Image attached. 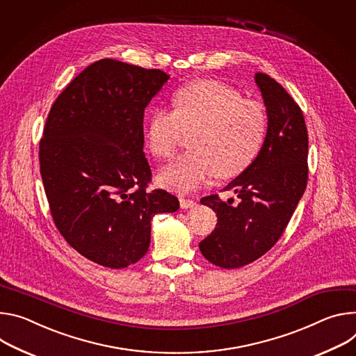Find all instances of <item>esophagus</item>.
I'll return each instance as SVG.
<instances>
[{
    "label": "esophagus",
    "mask_w": 356,
    "mask_h": 356,
    "mask_svg": "<svg viewBox=\"0 0 356 356\" xmlns=\"http://www.w3.org/2000/svg\"><path fill=\"white\" fill-rule=\"evenodd\" d=\"M179 205L182 209H189V208H193L196 207V202L192 201V200H185V198H179Z\"/></svg>",
    "instance_id": "34e87169"
}]
</instances>
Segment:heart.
I'll return each mask as SVG.
<instances>
[{
	"instance_id": "heart-1",
	"label": "heart",
	"mask_w": 356,
	"mask_h": 356,
	"mask_svg": "<svg viewBox=\"0 0 356 356\" xmlns=\"http://www.w3.org/2000/svg\"><path fill=\"white\" fill-rule=\"evenodd\" d=\"M267 129L261 103L245 100L218 81H196L174 95V110L156 108L148 118L145 144L161 160L172 156L184 136L193 133L192 152L181 155L156 175L161 186L188 193L215 174L242 172L259 152Z\"/></svg>"
}]
</instances>
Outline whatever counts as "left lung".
Segmentation results:
<instances>
[{
    "mask_svg": "<svg viewBox=\"0 0 356 356\" xmlns=\"http://www.w3.org/2000/svg\"><path fill=\"white\" fill-rule=\"evenodd\" d=\"M267 114V131L253 163L225 189L233 204L209 195L201 200L218 216L215 230L200 243L207 260L223 268L246 266L280 239L308 178V133L298 104L268 74L256 73Z\"/></svg>",
    "mask_w": 356,
    "mask_h": 356,
    "instance_id": "1",
    "label": "left lung"
}]
</instances>
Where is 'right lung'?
Masks as SVG:
<instances>
[{
    "mask_svg": "<svg viewBox=\"0 0 356 356\" xmlns=\"http://www.w3.org/2000/svg\"><path fill=\"white\" fill-rule=\"evenodd\" d=\"M170 76L102 59L77 74L54 103L39 163L56 227L86 259L110 268L148 250L151 220L175 212L177 196L147 191L144 110Z\"/></svg>",
    "mask_w": 356,
    "mask_h": 356,
    "instance_id": "add662e5",
    "label": "right lung"
}]
</instances>
